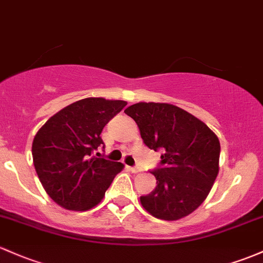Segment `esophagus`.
<instances>
[{
	"mask_svg": "<svg viewBox=\"0 0 263 263\" xmlns=\"http://www.w3.org/2000/svg\"><path fill=\"white\" fill-rule=\"evenodd\" d=\"M129 171H130L132 173L137 174L139 173V172H142V168H140V166H129Z\"/></svg>",
	"mask_w": 263,
	"mask_h": 263,
	"instance_id": "1",
	"label": "esophagus"
}]
</instances>
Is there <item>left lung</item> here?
Segmentation results:
<instances>
[{"mask_svg": "<svg viewBox=\"0 0 263 263\" xmlns=\"http://www.w3.org/2000/svg\"><path fill=\"white\" fill-rule=\"evenodd\" d=\"M139 128L148 148L162 149L152 173L157 187L140 197L144 210L164 221L188 216L204 202L219 171L221 145L198 118L166 103H137L124 110Z\"/></svg>", "mask_w": 263, "mask_h": 263, "instance_id": "obj_1", "label": "left lung"}]
</instances>
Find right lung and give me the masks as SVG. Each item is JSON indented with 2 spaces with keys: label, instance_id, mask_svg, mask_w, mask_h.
<instances>
[{
  "label": "right lung",
  "instance_id": "obj_1",
  "mask_svg": "<svg viewBox=\"0 0 263 263\" xmlns=\"http://www.w3.org/2000/svg\"><path fill=\"white\" fill-rule=\"evenodd\" d=\"M126 105L86 98L52 115L32 142L36 173L50 198L69 211H89L105 196L124 164L92 157L104 126ZM99 154V153H98Z\"/></svg>",
  "mask_w": 263,
  "mask_h": 263
}]
</instances>
